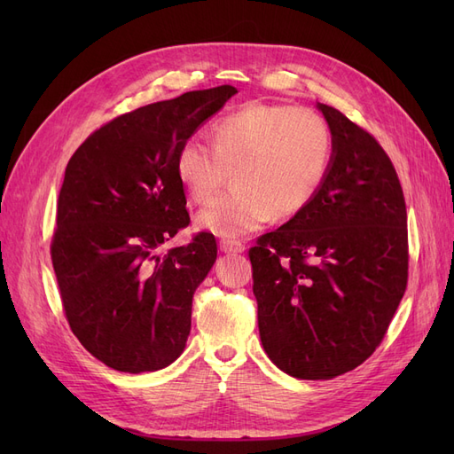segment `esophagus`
Segmentation results:
<instances>
[{
    "label": "esophagus",
    "instance_id": "obj_1",
    "mask_svg": "<svg viewBox=\"0 0 454 454\" xmlns=\"http://www.w3.org/2000/svg\"><path fill=\"white\" fill-rule=\"evenodd\" d=\"M219 250L225 254H242L244 252V242L235 239H222L219 240Z\"/></svg>",
    "mask_w": 454,
    "mask_h": 454
}]
</instances>
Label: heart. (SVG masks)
Returning <instances> with one entry per match:
<instances>
[{
  "label": "heart",
  "instance_id": "obj_1",
  "mask_svg": "<svg viewBox=\"0 0 454 454\" xmlns=\"http://www.w3.org/2000/svg\"><path fill=\"white\" fill-rule=\"evenodd\" d=\"M210 145L189 138L177 147V182L204 204L229 172L232 189L206 206L197 223L219 237H240L305 208L332 162L333 132L314 109L252 102L214 122Z\"/></svg>",
  "mask_w": 454,
  "mask_h": 454
}]
</instances>
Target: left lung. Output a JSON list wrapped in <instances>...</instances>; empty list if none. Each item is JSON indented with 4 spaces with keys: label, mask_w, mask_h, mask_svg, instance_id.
Segmentation results:
<instances>
[{
    "label": "left lung",
    "mask_w": 454,
    "mask_h": 454,
    "mask_svg": "<svg viewBox=\"0 0 454 454\" xmlns=\"http://www.w3.org/2000/svg\"><path fill=\"white\" fill-rule=\"evenodd\" d=\"M333 155L303 210L250 248L261 345L284 373L325 380L373 354L409 277L407 210L382 145L318 104Z\"/></svg>",
    "instance_id": "left-lung-1"
}]
</instances>
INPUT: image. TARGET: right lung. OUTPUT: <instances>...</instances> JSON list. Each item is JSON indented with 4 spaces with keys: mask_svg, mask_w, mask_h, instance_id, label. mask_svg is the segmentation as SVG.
<instances>
[{
    "mask_svg": "<svg viewBox=\"0 0 454 454\" xmlns=\"http://www.w3.org/2000/svg\"><path fill=\"white\" fill-rule=\"evenodd\" d=\"M239 90H191L112 119L66 167L51 259L74 335L122 373L170 365L185 348L193 294L217 257L212 232L162 254L189 225L177 147Z\"/></svg>",
    "mask_w": 454,
    "mask_h": 454,
    "instance_id": "add662e5",
    "label": "right lung"
}]
</instances>
